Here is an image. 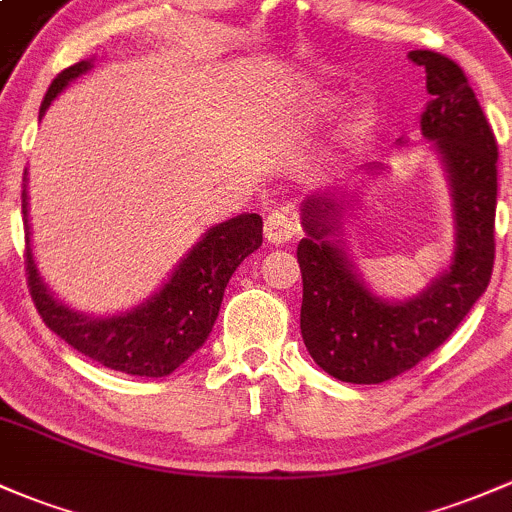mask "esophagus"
Returning <instances> with one entry per match:
<instances>
[{
  "instance_id": "1",
  "label": "esophagus",
  "mask_w": 512,
  "mask_h": 512,
  "mask_svg": "<svg viewBox=\"0 0 512 512\" xmlns=\"http://www.w3.org/2000/svg\"><path fill=\"white\" fill-rule=\"evenodd\" d=\"M263 234H266V239L271 241V244H276V246L288 244V241L298 234V222H295L288 212L276 210L266 217Z\"/></svg>"
}]
</instances>
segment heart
Masks as SVG:
<instances>
[{"instance_id":"obj_1","label":"heart","mask_w":512,"mask_h":512,"mask_svg":"<svg viewBox=\"0 0 512 512\" xmlns=\"http://www.w3.org/2000/svg\"><path fill=\"white\" fill-rule=\"evenodd\" d=\"M349 104V97L339 90H320L315 95H310L307 100L300 102V107L295 109V122L300 126H315L324 122V119L337 117L339 112ZM373 124V112L368 107L356 109L349 117V122L342 126V131L337 134V144H354L361 136L371 129Z\"/></svg>"}]
</instances>
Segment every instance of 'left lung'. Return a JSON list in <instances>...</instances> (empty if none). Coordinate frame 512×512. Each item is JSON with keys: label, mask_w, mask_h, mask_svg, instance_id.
I'll return each instance as SVG.
<instances>
[{"label": "left lung", "mask_w": 512, "mask_h": 512, "mask_svg": "<svg viewBox=\"0 0 512 512\" xmlns=\"http://www.w3.org/2000/svg\"><path fill=\"white\" fill-rule=\"evenodd\" d=\"M427 73L422 136L432 141L452 195L454 249L444 271L405 300H386L361 278L346 246L344 224L356 217L361 185L317 190L302 200L305 239L300 332L315 364L344 383H383L420 364L469 315L493 273V227L498 195V146L464 70L434 51H410ZM386 170L361 166L364 175Z\"/></svg>", "instance_id": "left-lung-1"}]
</instances>
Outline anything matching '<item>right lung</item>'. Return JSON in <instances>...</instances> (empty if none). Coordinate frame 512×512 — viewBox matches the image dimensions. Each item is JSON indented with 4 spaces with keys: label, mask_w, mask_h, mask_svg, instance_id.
Wrapping results in <instances>:
<instances>
[{
    "label": "right lung",
    "mask_w": 512,
    "mask_h": 512,
    "mask_svg": "<svg viewBox=\"0 0 512 512\" xmlns=\"http://www.w3.org/2000/svg\"><path fill=\"white\" fill-rule=\"evenodd\" d=\"M95 58L70 65L48 87L41 114L51 107L60 92L92 70ZM21 192V212L26 229V273L31 298L43 322L80 354L100 361L102 366L129 376L163 378L200 349L210 337L222 307L224 288L246 256L263 244V219L254 212L236 214L214 224L195 246L178 261L166 283L131 310L114 315H87L73 310L48 288L36 266L31 249L29 192Z\"/></svg>",
    "instance_id": "add662e5"
}]
</instances>
